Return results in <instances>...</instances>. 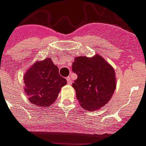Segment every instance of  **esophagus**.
Listing matches in <instances>:
<instances>
[{
	"mask_svg": "<svg viewBox=\"0 0 146 146\" xmlns=\"http://www.w3.org/2000/svg\"><path fill=\"white\" fill-rule=\"evenodd\" d=\"M66 80H67V83H68V84H72V80L70 78V76H68L66 78Z\"/></svg>",
	"mask_w": 146,
	"mask_h": 146,
	"instance_id": "obj_1",
	"label": "esophagus"
}]
</instances>
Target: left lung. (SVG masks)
Returning <instances> with one entry per match:
<instances>
[{
  "label": "left lung",
  "mask_w": 146,
  "mask_h": 146,
  "mask_svg": "<svg viewBox=\"0 0 146 146\" xmlns=\"http://www.w3.org/2000/svg\"><path fill=\"white\" fill-rule=\"evenodd\" d=\"M72 70L77 75L72 86L81 107L95 111L107 104L116 89V76L114 69L101 55L76 57Z\"/></svg>",
  "instance_id": "left-lung-1"
}]
</instances>
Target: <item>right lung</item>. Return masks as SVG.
<instances>
[{
  "label": "right lung",
  "instance_id": "right-lung-1",
  "mask_svg": "<svg viewBox=\"0 0 146 146\" xmlns=\"http://www.w3.org/2000/svg\"><path fill=\"white\" fill-rule=\"evenodd\" d=\"M24 92L31 103L40 107L49 106L57 99L61 88L67 84L51 58L38 61L29 68L23 76Z\"/></svg>",
  "mask_w": 146,
  "mask_h": 146
}]
</instances>
